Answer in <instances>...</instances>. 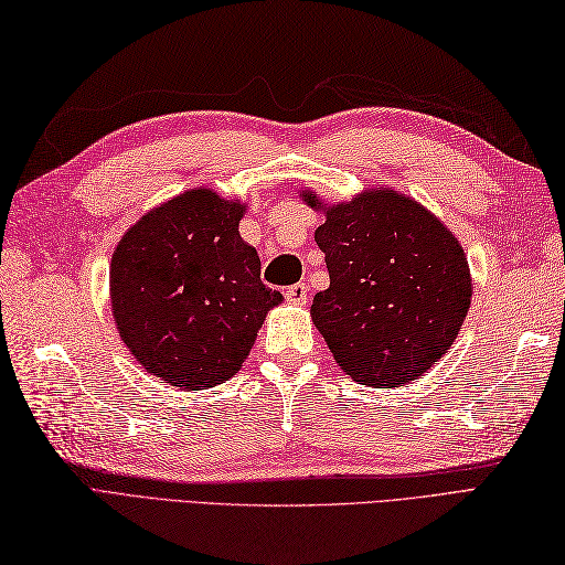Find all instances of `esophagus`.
I'll return each mask as SVG.
<instances>
[{
	"mask_svg": "<svg viewBox=\"0 0 565 565\" xmlns=\"http://www.w3.org/2000/svg\"><path fill=\"white\" fill-rule=\"evenodd\" d=\"M307 290L309 287L305 282H297V285H290L285 290V299L290 301V305H307Z\"/></svg>",
	"mask_w": 565,
	"mask_h": 565,
	"instance_id": "obj_1",
	"label": "esophagus"
}]
</instances>
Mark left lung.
Masks as SVG:
<instances>
[{
  "instance_id": "left-lung-1",
  "label": "left lung",
  "mask_w": 565,
  "mask_h": 565,
  "mask_svg": "<svg viewBox=\"0 0 565 565\" xmlns=\"http://www.w3.org/2000/svg\"><path fill=\"white\" fill-rule=\"evenodd\" d=\"M313 239L326 254L328 290L311 321L338 366L371 388L419 379L450 350L472 299V278L456 235L422 203L393 189H369L328 205Z\"/></svg>"
}]
</instances>
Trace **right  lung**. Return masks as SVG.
Listing matches in <instances>:
<instances>
[{
	"label": "right lung",
	"instance_id": "add662e5",
	"mask_svg": "<svg viewBox=\"0 0 565 565\" xmlns=\"http://www.w3.org/2000/svg\"><path fill=\"white\" fill-rule=\"evenodd\" d=\"M246 205L189 189L148 211L119 239L109 299L119 338L148 374L203 391L235 376L282 295L260 282L239 237Z\"/></svg>",
	"mask_w": 565,
	"mask_h": 565
}]
</instances>
